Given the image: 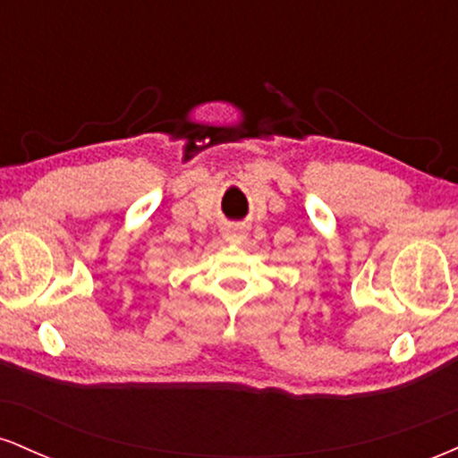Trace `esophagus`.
I'll return each mask as SVG.
<instances>
[{
    "mask_svg": "<svg viewBox=\"0 0 458 458\" xmlns=\"http://www.w3.org/2000/svg\"><path fill=\"white\" fill-rule=\"evenodd\" d=\"M224 236H225V241H228V243H241L245 233H243V228H241V225H228Z\"/></svg>",
    "mask_w": 458,
    "mask_h": 458,
    "instance_id": "34e87169",
    "label": "esophagus"
}]
</instances>
